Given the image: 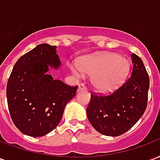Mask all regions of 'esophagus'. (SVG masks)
<instances>
[{
  "label": "esophagus",
  "instance_id": "34e87169",
  "mask_svg": "<svg viewBox=\"0 0 160 160\" xmlns=\"http://www.w3.org/2000/svg\"><path fill=\"white\" fill-rule=\"evenodd\" d=\"M87 89V87H86V86L84 85V84H80L79 85V87H78V92H80V91H85Z\"/></svg>",
  "mask_w": 160,
  "mask_h": 160
}]
</instances>
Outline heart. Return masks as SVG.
Masks as SVG:
<instances>
[{
  "mask_svg": "<svg viewBox=\"0 0 160 160\" xmlns=\"http://www.w3.org/2000/svg\"><path fill=\"white\" fill-rule=\"evenodd\" d=\"M79 68L82 73L92 75V83L95 89L110 92L123 83L129 73L130 64L128 60L118 54L103 53L81 59Z\"/></svg>",
  "mask_w": 160,
  "mask_h": 160,
  "instance_id": "heart-1",
  "label": "heart"
}]
</instances>
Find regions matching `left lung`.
Wrapping results in <instances>:
<instances>
[{"label":"left lung","instance_id":"left-lung-1","mask_svg":"<svg viewBox=\"0 0 160 160\" xmlns=\"http://www.w3.org/2000/svg\"><path fill=\"white\" fill-rule=\"evenodd\" d=\"M133 70L130 78L113 93L92 94L87 109V118L100 134L118 136L137 122L148 105L149 77L142 60L131 54Z\"/></svg>","mask_w":160,"mask_h":160}]
</instances>
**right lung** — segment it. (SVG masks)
I'll return each instance as SVG.
<instances>
[{"label": "right lung", "instance_id": "1", "mask_svg": "<svg viewBox=\"0 0 160 160\" xmlns=\"http://www.w3.org/2000/svg\"><path fill=\"white\" fill-rule=\"evenodd\" d=\"M56 46L41 43L19 58L7 85L11 118L23 134L41 137L55 129L78 87H68L47 73L58 69Z\"/></svg>", "mask_w": 160, "mask_h": 160}]
</instances>
